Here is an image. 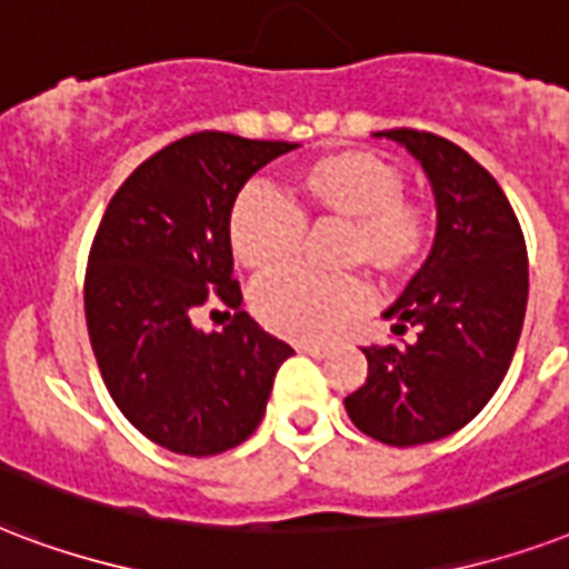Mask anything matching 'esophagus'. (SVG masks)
Segmentation results:
<instances>
[{
  "mask_svg": "<svg viewBox=\"0 0 569 569\" xmlns=\"http://www.w3.org/2000/svg\"><path fill=\"white\" fill-rule=\"evenodd\" d=\"M295 349L303 355H313V358H325V355L331 352V349H328V346H322V342H298Z\"/></svg>",
  "mask_w": 569,
  "mask_h": 569,
  "instance_id": "1",
  "label": "esophagus"
}]
</instances>
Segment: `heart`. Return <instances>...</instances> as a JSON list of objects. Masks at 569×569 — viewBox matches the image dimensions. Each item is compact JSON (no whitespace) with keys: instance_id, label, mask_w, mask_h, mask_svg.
Masks as SVG:
<instances>
[{"instance_id":"heart-1","label":"heart","mask_w":569,"mask_h":569,"mask_svg":"<svg viewBox=\"0 0 569 569\" xmlns=\"http://www.w3.org/2000/svg\"><path fill=\"white\" fill-rule=\"evenodd\" d=\"M402 190V169L381 154H322L295 172L286 199L247 188L229 214V247L244 268L271 274L301 253L307 220H340L349 223L342 262L397 280L423 262L432 236L427 208ZM367 303L370 289L358 277L319 280L292 271L268 277L253 292L262 325L292 340H325L355 322Z\"/></svg>"}]
</instances>
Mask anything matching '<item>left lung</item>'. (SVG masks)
<instances>
[{
  "label": "left lung",
  "mask_w": 569,
  "mask_h": 569,
  "mask_svg": "<svg viewBox=\"0 0 569 569\" xmlns=\"http://www.w3.org/2000/svg\"><path fill=\"white\" fill-rule=\"evenodd\" d=\"M429 176L439 229L432 253L385 319L406 346H367V381L346 397L363 436L415 448L457 432L505 379L522 333L528 253L522 227L498 181L468 151L427 130L393 128Z\"/></svg>",
  "instance_id": "left-lung-1"
}]
</instances>
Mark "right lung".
I'll return each instance as SVG.
<instances>
[{"label":"right lung","instance_id":"right-lung-1","mask_svg":"<svg viewBox=\"0 0 569 569\" xmlns=\"http://www.w3.org/2000/svg\"><path fill=\"white\" fill-rule=\"evenodd\" d=\"M295 142L202 130L142 160L116 190L86 268V325L103 385L146 439L214 457L253 436L292 346L241 310L229 214L238 190ZM237 316L192 328L202 302Z\"/></svg>","mask_w":569,"mask_h":569}]
</instances>
